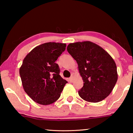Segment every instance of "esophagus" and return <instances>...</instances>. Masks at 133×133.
Segmentation results:
<instances>
[{"label":"esophagus","mask_w":133,"mask_h":133,"mask_svg":"<svg viewBox=\"0 0 133 133\" xmlns=\"http://www.w3.org/2000/svg\"><path fill=\"white\" fill-rule=\"evenodd\" d=\"M72 81H73V76H71V77H70V79H69V81H70V82H72Z\"/></svg>","instance_id":"34e87169"}]
</instances>
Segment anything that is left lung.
I'll list each match as a JSON object with an SVG mask.
<instances>
[{"label": "left lung", "mask_w": 133, "mask_h": 133, "mask_svg": "<svg viewBox=\"0 0 133 133\" xmlns=\"http://www.w3.org/2000/svg\"><path fill=\"white\" fill-rule=\"evenodd\" d=\"M67 51L76 60L83 81L82 99L99 102L109 96L117 81L115 62L106 51L90 41L70 43Z\"/></svg>", "instance_id": "obj_1"}]
</instances>
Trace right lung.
I'll list each match as a JSON object with an SVG mask.
<instances>
[{
  "mask_svg": "<svg viewBox=\"0 0 133 133\" xmlns=\"http://www.w3.org/2000/svg\"><path fill=\"white\" fill-rule=\"evenodd\" d=\"M66 44L48 42L32 50L19 70L23 88L36 103L47 105L55 102L68 82L60 76L55 63L65 50Z\"/></svg>",
  "mask_w": 133,
  "mask_h": 133,
  "instance_id": "right-lung-1",
  "label": "right lung"
}]
</instances>
